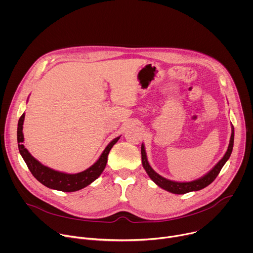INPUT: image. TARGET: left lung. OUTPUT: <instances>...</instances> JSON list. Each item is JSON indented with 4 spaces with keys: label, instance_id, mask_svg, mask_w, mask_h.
Instances as JSON below:
<instances>
[{
    "label": "left lung",
    "instance_id": "8db88e82",
    "mask_svg": "<svg viewBox=\"0 0 253 253\" xmlns=\"http://www.w3.org/2000/svg\"><path fill=\"white\" fill-rule=\"evenodd\" d=\"M231 129L232 130H231V137H230V141H229V145H228L227 151L224 154V156L222 157V159L217 164H216L208 173H206L204 176H202L196 180H193V181L176 182V181H172V180L166 179V178L162 177L161 175H159L158 173H156L152 169V167L149 165L144 144H142L141 145V157H142L143 168L145 169L146 173L148 174V176L151 178V180L154 183H156L159 187L165 189L168 192H171L174 194H185V193H188L191 191L201 190L214 181L215 178L217 177L220 170L222 169V167L224 166V164L226 163V161L229 159V157L231 155V152L233 149V143H234V128H233V126Z\"/></svg>",
    "mask_w": 253,
    "mask_h": 253
}]
</instances>
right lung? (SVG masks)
I'll list each match as a JSON object with an SVG mask.
<instances>
[{
	"instance_id": "right-lung-1",
	"label": "right lung",
	"mask_w": 253,
	"mask_h": 253,
	"mask_svg": "<svg viewBox=\"0 0 253 253\" xmlns=\"http://www.w3.org/2000/svg\"><path fill=\"white\" fill-rule=\"evenodd\" d=\"M25 119V113L20 117L18 122V130H17V139H18V147L20 154L22 155L24 161L26 162L29 170L33 174V176L38 180L40 183L45 185L48 188L63 191V192H74L78 191L89 184L101 175L103 170L107 164L108 154H109L111 148L114 144L120 139L116 137L109 144H108L105 150L102 152L99 159L88 169L76 173V174H68L60 171H56L52 168H49L39 162L37 159L34 158L30 152L24 146V134H23V124Z\"/></svg>"
}]
</instances>
